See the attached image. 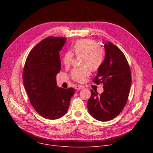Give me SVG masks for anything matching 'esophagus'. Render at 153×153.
Segmentation results:
<instances>
[{"label": "esophagus", "instance_id": "1", "mask_svg": "<svg viewBox=\"0 0 153 153\" xmlns=\"http://www.w3.org/2000/svg\"><path fill=\"white\" fill-rule=\"evenodd\" d=\"M83 87H84L83 85H77L75 86V89H77V90H80V89H82Z\"/></svg>", "mask_w": 153, "mask_h": 153}]
</instances>
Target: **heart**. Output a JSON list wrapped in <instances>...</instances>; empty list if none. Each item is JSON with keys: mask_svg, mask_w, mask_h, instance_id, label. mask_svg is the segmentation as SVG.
<instances>
[{"mask_svg": "<svg viewBox=\"0 0 153 153\" xmlns=\"http://www.w3.org/2000/svg\"><path fill=\"white\" fill-rule=\"evenodd\" d=\"M74 55L81 56V65L83 66L72 70L71 76L77 82H84L91 74V69L97 71L102 65L105 59V50L98 46L94 40L83 39L78 40L72 47V52H66L62 57L64 66H69L72 62Z\"/></svg>", "mask_w": 153, "mask_h": 153, "instance_id": "1", "label": "heart"}]
</instances>
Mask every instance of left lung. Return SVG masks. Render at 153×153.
<instances>
[{
    "instance_id": "obj_1",
    "label": "left lung",
    "mask_w": 153,
    "mask_h": 153,
    "mask_svg": "<svg viewBox=\"0 0 153 153\" xmlns=\"http://www.w3.org/2000/svg\"><path fill=\"white\" fill-rule=\"evenodd\" d=\"M104 48L105 59L94 79L95 84H103V92L98 95L91 90L87 104L91 115L101 122L114 119L123 110L131 84L130 68L123 52L110 42Z\"/></svg>"
}]
</instances>
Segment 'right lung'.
<instances>
[{
    "instance_id": "obj_1",
    "label": "right lung",
    "mask_w": 153,
    "mask_h": 153,
    "mask_svg": "<svg viewBox=\"0 0 153 153\" xmlns=\"http://www.w3.org/2000/svg\"><path fill=\"white\" fill-rule=\"evenodd\" d=\"M66 38L49 36L30 52L23 72V85L33 107L42 117L56 120L66 114L74 89L58 87L56 76L61 70L59 51Z\"/></svg>"
}]
</instances>
